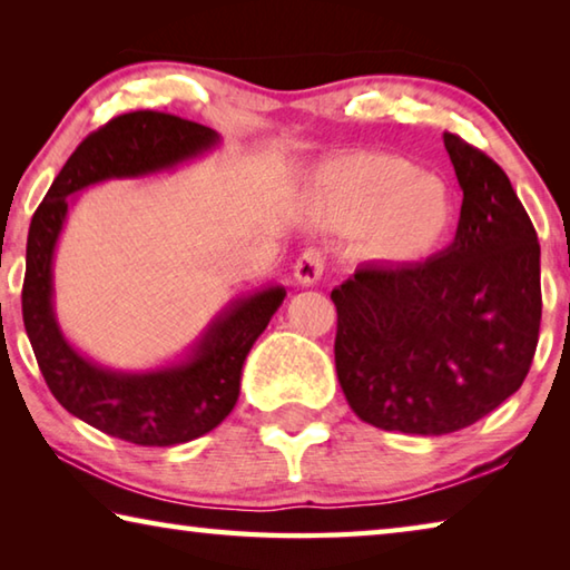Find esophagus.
I'll return each instance as SVG.
<instances>
[{
    "instance_id": "obj_1",
    "label": "esophagus",
    "mask_w": 570,
    "mask_h": 570,
    "mask_svg": "<svg viewBox=\"0 0 570 570\" xmlns=\"http://www.w3.org/2000/svg\"><path fill=\"white\" fill-rule=\"evenodd\" d=\"M324 268H326L324 250H322V248H306L304 254L296 258L294 276H296L298 284L312 286V284L320 282L322 274H324Z\"/></svg>"
}]
</instances>
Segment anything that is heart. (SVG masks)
Masks as SVG:
<instances>
[{"instance_id": "1", "label": "heart", "mask_w": 570, "mask_h": 570, "mask_svg": "<svg viewBox=\"0 0 570 570\" xmlns=\"http://www.w3.org/2000/svg\"><path fill=\"white\" fill-rule=\"evenodd\" d=\"M344 190L362 216L381 214L374 238L384 256L417 258L450 228L452 198L445 183L402 158L354 160L344 168Z\"/></svg>"}]
</instances>
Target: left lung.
I'll use <instances>...</instances> for the list:
<instances>
[{"mask_svg":"<svg viewBox=\"0 0 570 570\" xmlns=\"http://www.w3.org/2000/svg\"><path fill=\"white\" fill-rule=\"evenodd\" d=\"M455 240L417 264H362L332 292L336 377L380 430L448 435L520 390L540 330V246L505 170L445 132Z\"/></svg>","mask_w":570,"mask_h":570,"instance_id":"8db88e82","label":"left lung"}]
</instances>
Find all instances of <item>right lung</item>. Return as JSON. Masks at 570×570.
Returning <instances> with one entry per match:
<instances>
[{
    "label": "right lung",
    "instance_id": "add662e5",
    "mask_svg": "<svg viewBox=\"0 0 570 570\" xmlns=\"http://www.w3.org/2000/svg\"><path fill=\"white\" fill-rule=\"evenodd\" d=\"M216 142V130L178 115H118L77 146L30 224L22 320L47 387L75 417L132 445H180L218 428L238 400L246 354L286 292L272 286L228 304L178 364L140 374L112 372L85 360L60 332L52 308L55 246L72 193L108 178L168 170Z\"/></svg>",
    "mask_w": 570,
    "mask_h": 570
}]
</instances>
